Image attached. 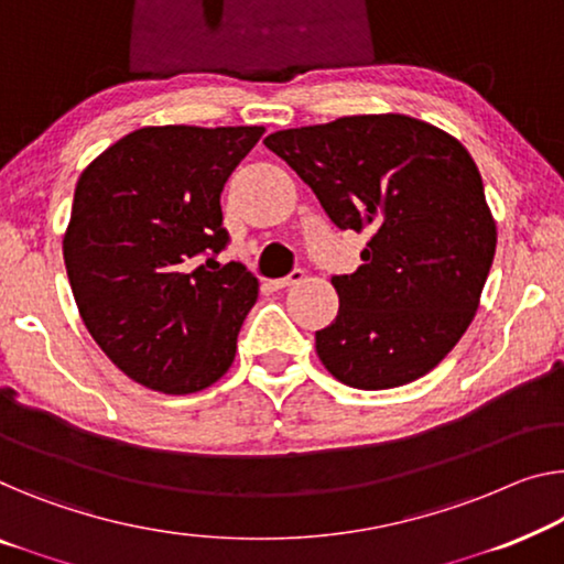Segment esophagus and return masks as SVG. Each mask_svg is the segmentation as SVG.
I'll list each match as a JSON object with an SVG mask.
<instances>
[{
    "mask_svg": "<svg viewBox=\"0 0 564 564\" xmlns=\"http://www.w3.org/2000/svg\"><path fill=\"white\" fill-rule=\"evenodd\" d=\"M301 279H304V271L301 268H293L289 275H283V279H275L271 281L275 291H283V289H291V285H296Z\"/></svg>",
    "mask_w": 564,
    "mask_h": 564,
    "instance_id": "34e87169",
    "label": "esophagus"
}]
</instances>
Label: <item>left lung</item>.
Returning <instances> with one entry per match:
<instances>
[{
    "label": "left lung",
    "mask_w": 564,
    "mask_h": 564,
    "mask_svg": "<svg viewBox=\"0 0 564 564\" xmlns=\"http://www.w3.org/2000/svg\"><path fill=\"white\" fill-rule=\"evenodd\" d=\"M263 144L314 189L336 228L369 232L365 263L332 279L339 314L316 332L324 367L357 390L431 372L468 329L497 250L468 151L400 113L344 116Z\"/></svg>",
    "instance_id": "1"
}]
</instances>
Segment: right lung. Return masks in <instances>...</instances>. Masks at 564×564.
Wrapping results in <instances>:
<instances>
[{"label": "right lung", "instance_id": "right-lung-1", "mask_svg": "<svg viewBox=\"0 0 564 564\" xmlns=\"http://www.w3.org/2000/svg\"><path fill=\"white\" fill-rule=\"evenodd\" d=\"M263 126H147L80 174L63 240L83 324L149 390L187 394L228 372L258 299L228 248L220 195Z\"/></svg>", "mask_w": 564, "mask_h": 564}]
</instances>
